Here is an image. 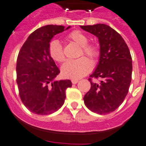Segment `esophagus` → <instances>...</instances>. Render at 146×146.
Returning <instances> with one entry per match:
<instances>
[{
	"label": "esophagus",
	"mask_w": 146,
	"mask_h": 146,
	"mask_svg": "<svg viewBox=\"0 0 146 146\" xmlns=\"http://www.w3.org/2000/svg\"><path fill=\"white\" fill-rule=\"evenodd\" d=\"M71 82H72V84H76L78 82V79H73L71 81Z\"/></svg>",
	"instance_id": "34e87169"
}]
</instances>
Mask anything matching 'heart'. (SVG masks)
<instances>
[{"instance_id": "obj_1", "label": "heart", "mask_w": 146, "mask_h": 146, "mask_svg": "<svg viewBox=\"0 0 146 146\" xmlns=\"http://www.w3.org/2000/svg\"><path fill=\"white\" fill-rule=\"evenodd\" d=\"M68 38L73 40L82 47L81 55L83 54L92 59H94L99 54L98 48L93 44H89V38L85 34L79 31H74L68 35ZM48 54L54 61L62 62L65 60L63 48L58 40H53L48 46ZM92 64L86 57L78 60H67L61 68L62 75L67 78L79 79L91 71Z\"/></svg>"}]
</instances>
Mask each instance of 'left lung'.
<instances>
[{
	"mask_svg": "<svg viewBox=\"0 0 146 146\" xmlns=\"http://www.w3.org/2000/svg\"><path fill=\"white\" fill-rule=\"evenodd\" d=\"M98 38L100 59L89 81L91 89L84 97V104L92 112L106 114L114 111L124 102L132 80V61L123 38L105 24L80 26ZM100 78L93 82L91 78Z\"/></svg>",
	"mask_w": 146,
	"mask_h": 146,
	"instance_id": "8db88e82",
	"label": "left lung"
}]
</instances>
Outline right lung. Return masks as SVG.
Here are the masks:
<instances>
[{
    "instance_id": "add662e5",
    "label": "right lung",
    "mask_w": 146,
    "mask_h": 146,
    "mask_svg": "<svg viewBox=\"0 0 146 146\" xmlns=\"http://www.w3.org/2000/svg\"><path fill=\"white\" fill-rule=\"evenodd\" d=\"M62 25H46L29 35L17 60V83L19 97L31 112L48 115L58 111L65 102L70 80L56 81L60 73L48 54V46L55 35L68 30Z\"/></svg>"
}]
</instances>
